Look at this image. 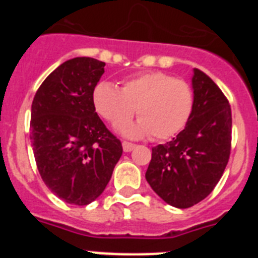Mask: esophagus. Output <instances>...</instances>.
<instances>
[{
  "label": "esophagus",
  "mask_w": 258,
  "mask_h": 258,
  "mask_svg": "<svg viewBox=\"0 0 258 258\" xmlns=\"http://www.w3.org/2000/svg\"><path fill=\"white\" fill-rule=\"evenodd\" d=\"M134 147H136V145H134V143L126 142V141H124V142H122V149H124L125 152H131Z\"/></svg>",
  "instance_id": "34e87169"
}]
</instances>
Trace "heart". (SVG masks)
<instances>
[{
  "instance_id": "b5f03b06",
  "label": "heart",
  "mask_w": 258,
  "mask_h": 258,
  "mask_svg": "<svg viewBox=\"0 0 258 258\" xmlns=\"http://www.w3.org/2000/svg\"><path fill=\"white\" fill-rule=\"evenodd\" d=\"M93 103L97 112L115 126L129 121L136 109L140 120L122 127L126 136L151 134L155 140H169L187 125L195 94L187 81L151 71L125 80L121 89L99 83L93 90Z\"/></svg>"
}]
</instances>
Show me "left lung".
I'll list each match as a JSON object with an SVG mask.
<instances>
[{"mask_svg":"<svg viewBox=\"0 0 258 258\" xmlns=\"http://www.w3.org/2000/svg\"><path fill=\"white\" fill-rule=\"evenodd\" d=\"M194 111L178 136L152 147L146 179L169 206L190 208L213 191L231 150V108L213 80L195 68Z\"/></svg>","mask_w":258,"mask_h":258,"instance_id":"obj_1","label":"left lung"}]
</instances>
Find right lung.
<instances>
[{
	"instance_id": "add662e5",
	"label": "right lung",
	"mask_w": 258,
	"mask_h": 258,
	"mask_svg": "<svg viewBox=\"0 0 258 258\" xmlns=\"http://www.w3.org/2000/svg\"><path fill=\"white\" fill-rule=\"evenodd\" d=\"M104 61L77 56L41 84L31 109V142L49 190L74 206H88L104 191L122 146L95 112L93 90Z\"/></svg>"
}]
</instances>
